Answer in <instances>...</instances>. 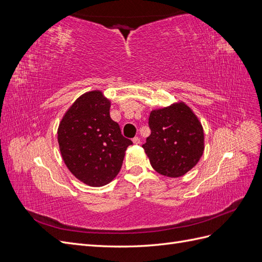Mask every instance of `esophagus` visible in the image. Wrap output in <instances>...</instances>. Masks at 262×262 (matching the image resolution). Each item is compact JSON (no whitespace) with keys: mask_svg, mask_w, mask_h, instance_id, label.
<instances>
[{"mask_svg":"<svg viewBox=\"0 0 262 262\" xmlns=\"http://www.w3.org/2000/svg\"><path fill=\"white\" fill-rule=\"evenodd\" d=\"M133 143L134 144H140L141 143V139L139 138V137H136V138H133Z\"/></svg>","mask_w":262,"mask_h":262,"instance_id":"obj_1","label":"esophagus"}]
</instances>
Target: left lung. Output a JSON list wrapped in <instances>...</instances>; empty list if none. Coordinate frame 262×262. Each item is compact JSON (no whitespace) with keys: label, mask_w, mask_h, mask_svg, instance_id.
<instances>
[{"label":"left lung","mask_w":262,"mask_h":262,"mask_svg":"<svg viewBox=\"0 0 262 262\" xmlns=\"http://www.w3.org/2000/svg\"><path fill=\"white\" fill-rule=\"evenodd\" d=\"M148 125L150 136L142 147L158 173L181 177L200 161L204 150L203 128L184 102L150 112Z\"/></svg>","instance_id":"obj_1"}]
</instances>
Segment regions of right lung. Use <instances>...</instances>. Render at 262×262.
<instances>
[{
    "label": "right lung",
    "instance_id": "right-lung-1",
    "mask_svg": "<svg viewBox=\"0 0 262 262\" xmlns=\"http://www.w3.org/2000/svg\"><path fill=\"white\" fill-rule=\"evenodd\" d=\"M109 110L110 100L101 92H89L75 100L59 124L63 161L78 180L92 187L105 186L118 175L132 144Z\"/></svg>",
    "mask_w": 262,
    "mask_h": 262
}]
</instances>
